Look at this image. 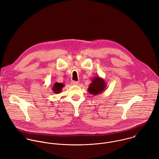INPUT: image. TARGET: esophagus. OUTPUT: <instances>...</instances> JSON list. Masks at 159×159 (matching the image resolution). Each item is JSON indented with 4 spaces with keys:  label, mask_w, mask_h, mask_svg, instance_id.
<instances>
[{
    "label": "esophagus",
    "mask_w": 159,
    "mask_h": 159,
    "mask_svg": "<svg viewBox=\"0 0 159 159\" xmlns=\"http://www.w3.org/2000/svg\"><path fill=\"white\" fill-rule=\"evenodd\" d=\"M71 84L72 85H77L79 84V82L77 81H72L71 82Z\"/></svg>",
    "instance_id": "obj_1"
}]
</instances>
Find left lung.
Listing matches in <instances>:
<instances>
[{"label":"left lung","instance_id":"8db88e82","mask_svg":"<svg viewBox=\"0 0 159 159\" xmlns=\"http://www.w3.org/2000/svg\"><path fill=\"white\" fill-rule=\"evenodd\" d=\"M106 87L107 84L105 80L98 75L93 78L88 88V91L92 95H100L106 90Z\"/></svg>","mask_w":159,"mask_h":159}]
</instances>
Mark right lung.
Instances as JSON below:
<instances>
[{"instance_id":"obj_1","label":"right lung","mask_w":159,"mask_h":159,"mask_svg":"<svg viewBox=\"0 0 159 159\" xmlns=\"http://www.w3.org/2000/svg\"><path fill=\"white\" fill-rule=\"evenodd\" d=\"M64 87V84H61V83H58V82H56L52 88V90L53 91V92L54 93H60L62 91V89Z\"/></svg>"}]
</instances>
